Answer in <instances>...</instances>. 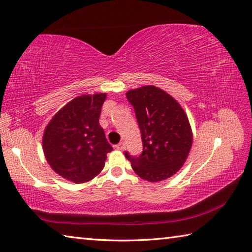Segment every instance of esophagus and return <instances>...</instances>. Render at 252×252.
<instances>
[{
	"label": "esophagus",
	"instance_id": "obj_1",
	"mask_svg": "<svg viewBox=\"0 0 252 252\" xmlns=\"http://www.w3.org/2000/svg\"><path fill=\"white\" fill-rule=\"evenodd\" d=\"M116 148H117L118 150L123 151V150H125V148H126V144H125V142H120V143H119V144H117V145H116Z\"/></svg>",
	"mask_w": 252,
	"mask_h": 252
}]
</instances>
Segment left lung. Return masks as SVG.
Returning a JSON list of instances; mask_svg holds the SVG:
<instances>
[{
	"mask_svg": "<svg viewBox=\"0 0 252 252\" xmlns=\"http://www.w3.org/2000/svg\"><path fill=\"white\" fill-rule=\"evenodd\" d=\"M141 131L143 151L126 158L138 175L149 182L173 176L185 163L193 143L189 118L172 95L155 86H143L126 93Z\"/></svg>",
	"mask_w": 252,
	"mask_h": 252,
	"instance_id": "1",
	"label": "left lung"
}]
</instances>
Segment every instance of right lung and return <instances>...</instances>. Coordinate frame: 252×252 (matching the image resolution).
<instances>
[{
	"instance_id": "1",
	"label": "right lung",
	"mask_w": 252,
	"mask_h": 252,
	"mask_svg": "<svg viewBox=\"0 0 252 252\" xmlns=\"http://www.w3.org/2000/svg\"><path fill=\"white\" fill-rule=\"evenodd\" d=\"M107 94H84L63 107L47 125L43 150L50 167L76 184L102 171L112 146L99 125Z\"/></svg>"
}]
</instances>
